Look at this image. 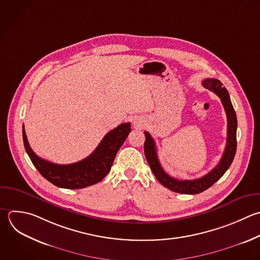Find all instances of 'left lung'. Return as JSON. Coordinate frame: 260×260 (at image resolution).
I'll return each instance as SVG.
<instances>
[{
	"label": "left lung",
	"mask_w": 260,
	"mask_h": 260,
	"mask_svg": "<svg viewBox=\"0 0 260 260\" xmlns=\"http://www.w3.org/2000/svg\"><path fill=\"white\" fill-rule=\"evenodd\" d=\"M202 85L210 91H213L220 99L228 119V136L223 154L217 166L208 174L195 180H177L169 176L159 164L153 138L148 132H144V153L153 175L162 186L174 192L182 194H197L212 186L230 168L237 148V116L231 103L228 90L222 86V83L218 79L214 78H207L203 80Z\"/></svg>",
	"instance_id": "1"
}]
</instances>
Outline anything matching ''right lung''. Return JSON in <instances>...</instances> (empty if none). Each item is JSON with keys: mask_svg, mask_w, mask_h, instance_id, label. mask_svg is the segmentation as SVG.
I'll list each match as a JSON object with an SVG mask.
<instances>
[{"mask_svg": "<svg viewBox=\"0 0 260 260\" xmlns=\"http://www.w3.org/2000/svg\"><path fill=\"white\" fill-rule=\"evenodd\" d=\"M130 126V123L119 125L106 134L89 156L70 165H58L38 156L29 146L24 125L22 135L25 150L44 178L61 188L80 189L99 183L108 175L118 150L131 132Z\"/></svg>", "mask_w": 260, "mask_h": 260, "instance_id": "obj_1", "label": "right lung"}]
</instances>
